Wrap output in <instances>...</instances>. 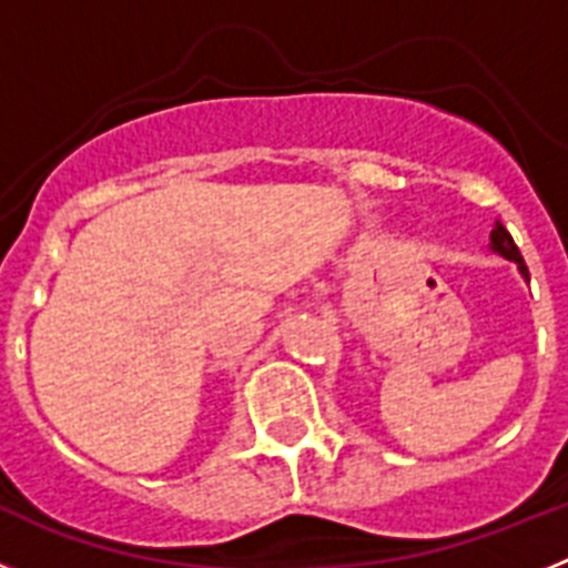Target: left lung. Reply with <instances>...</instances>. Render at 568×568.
<instances>
[{
  "label": "left lung",
  "mask_w": 568,
  "mask_h": 568,
  "mask_svg": "<svg viewBox=\"0 0 568 568\" xmlns=\"http://www.w3.org/2000/svg\"><path fill=\"white\" fill-rule=\"evenodd\" d=\"M489 250H491V253L504 255L506 261H515V264H518L520 278L529 281V270H526L524 258H520V250L515 247V241H511V235L506 233V227H504V224H500V222H495V227H491V233H489Z\"/></svg>",
  "instance_id": "8db88e82"
}]
</instances>
